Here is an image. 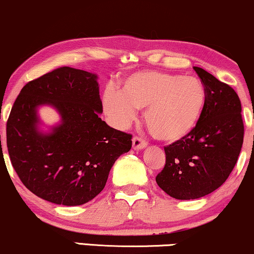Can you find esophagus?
Wrapping results in <instances>:
<instances>
[{
  "label": "esophagus",
  "instance_id": "1",
  "mask_svg": "<svg viewBox=\"0 0 254 254\" xmlns=\"http://www.w3.org/2000/svg\"><path fill=\"white\" fill-rule=\"evenodd\" d=\"M144 147H147V142L142 137L140 136H134L133 137V148L134 149H143Z\"/></svg>",
  "mask_w": 254,
  "mask_h": 254
}]
</instances>
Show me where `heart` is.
<instances>
[{
    "mask_svg": "<svg viewBox=\"0 0 254 254\" xmlns=\"http://www.w3.org/2000/svg\"><path fill=\"white\" fill-rule=\"evenodd\" d=\"M205 99V88L195 77L141 71L125 80L123 91L107 87L104 107L119 127L127 126L134 119L136 108L146 110L144 120L151 135L174 142L196 127Z\"/></svg>",
    "mask_w": 254,
    "mask_h": 254,
    "instance_id": "obj_1",
    "label": "heart"
}]
</instances>
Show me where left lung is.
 <instances>
[{"instance_id":"obj_1","label":"left lung","mask_w":254,"mask_h":254,"mask_svg":"<svg viewBox=\"0 0 254 254\" xmlns=\"http://www.w3.org/2000/svg\"><path fill=\"white\" fill-rule=\"evenodd\" d=\"M205 88V105L196 127L164 147L166 164L156 183L176 199L209 195L228 180L244 140L242 104L230 85L193 67Z\"/></svg>"}]
</instances>
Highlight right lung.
<instances>
[{
    "label": "right lung",
    "mask_w": 254,
    "mask_h": 254,
    "mask_svg": "<svg viewBox=\"0 0 254 254\" xmlns=\"http://www.w3.org/2000/svg\"><path fill=\"white\" fill-rule=\"evenodd\" d=\"M41 104H51L62 117L50 134L37 130ZM101 112L97 75L87 71L58 67L22 88L6 121V147L32 193L73 206L101 192L115 161L131 148V134L108 126Z\"/></svg>",
    "instance_id": "add662e5"
}]
</instances>
